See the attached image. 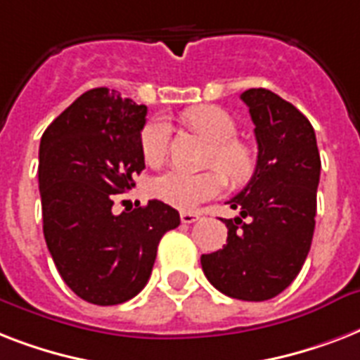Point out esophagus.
Here are the masks:
<instances>
[{"label":"esophagus","instance_id":"1","mask_svg":"<svg viewBox=\"0 0 360 360\" xmlns=\"http://www.w3.org/2000/svg\"><path fill=\"white\" fill-rule=\"evenodd\" d=\"M200 219V214L194 213V211H181V222L183 224H192V222H196Z\"/></svg>","mask_w":360,"mask_h":360}]
</instances>
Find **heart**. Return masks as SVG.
I'll return each mask as SVG.
<instances>
[{
    "label": "heart",
    "mask_w": 360,
    "mask_h": 360,
    "mask_svg": "<svg viewBox=\"0 0 360 360\" xmlns=\"http://www.w3.org/2000/svg\"><path fill=\"white\" fill-rule=\"evenodd\" d=\"M192 129L202 132L214 143L211 153V166H219L233 181L246 179L252 172L250 151L236 141V121L219 106H196L185 115ZM169 127L166 121L153 120L141 129L140 147L143 160L149 166H160L168 155ZM220 169L205 174H185L172 169L153 183V194L160 202L181 211L196 209L200 203L213 200L226 188V175Z\"/></svg>",
    "instance_id": "obj_1"
}]
</instances>
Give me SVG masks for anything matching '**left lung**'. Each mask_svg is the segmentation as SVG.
I'll list each match as a JSON object with an SVG mask.
<instances>
[{
  "instance_id": "8db88e82",
  "label": "left lung",
  "mask_w": 360,
  "mask_h": 360,
  "mask_svg": "<svg viewBox=\"0 0 360 360\" xmlns=\"http://www.w3.org/2000/svg\"><path fill=\"white\" fill-rule=\"evenodd\" d=\"M240 101L254 123L256 169L228 202L240 213L224 219L226 245L203 254L202 269L224 295L267 301L295 280L308 256L321 160L312 124L293 104L263 87Z\"/></svg>"
}]
</instances>
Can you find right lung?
Here are the masks:
<instances>
[{
    "mask_svg": "<svg viewBox=\"0 0 360 360\" xmlns=\"http://www.w3.org/2000/svg\"><path fill=\"white\" fill-rule=\"evenodd\" d=\"M147 106L95 87L50 123L39 147L42 231L61 278L93 304H121L143 290L157 246L179 213L158 200L115 214L114 196L146 168Z\"/></svg>",
    "mask_w": 360,
    "mask_h": 360,
    "instance_id": "add662e5",
    "label": "right lung"
}]
</instances>
